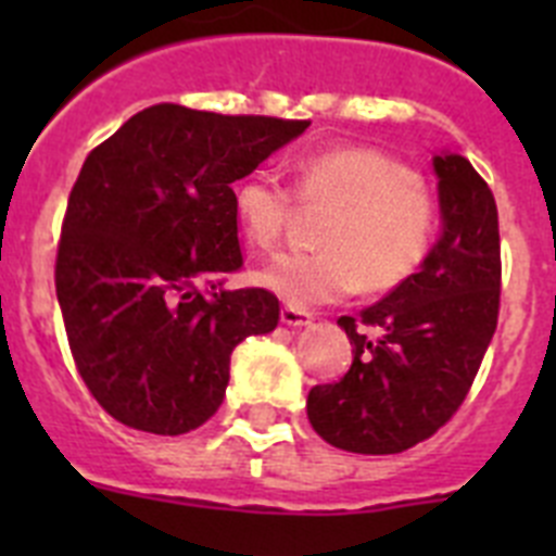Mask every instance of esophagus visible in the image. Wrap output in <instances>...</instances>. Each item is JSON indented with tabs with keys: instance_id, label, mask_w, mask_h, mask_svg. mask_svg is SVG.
I'll use <instances>...</instances> for the list:
<instances>
[{
	"instance_id": "esophagus-1",
	"label": "esophagus",
	"mask_w": 556,
	"mask_h": 556,
	"mask_svg": "<svg viewBox=\"0 0 556 556\" xmlns=\"http://www.w3.org/2000/svg\"><path fill=\"white\" fill-rule=\"evenodd\" d=\"M281 323L283 326H308L312 323V312L306 308H298V306H283L281 308Z\"/></svg>"
}]
</instances>
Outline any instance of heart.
<instances>
[{"mask_svg": "<svg viewBox=\"0 0 556 556\" xmlns=\"http://www.w3.org/2000/svg\"><path fill=\"white\" fill-rule=\"evenodd\" d=\"M294 198L306 208H328L317 225L320 250H292L253 273L289 306L342 301L365 287L390 292L424 267L437 233V200L417 172L384 152L339 147L312 152L294 166L292 189L258 169L233 189L236 225L258 250H273L294 217Z\"/></svg>", "mask_w": 556, "mask_h": 556, "instance_id": "obj_1", "label": "heart"}]
</instances>
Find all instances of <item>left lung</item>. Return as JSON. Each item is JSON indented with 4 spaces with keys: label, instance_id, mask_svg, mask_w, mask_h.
Segmentation results:
<instances>
[{
    "label": "left lung",
    "instance_id": "8db88e82",
    "mask_svg": "<svg viewBox=\"0 0 556 556\" xmlns=\"http://www.w3.org/2000/svg\"><path fill=\"white\" fill-rule=\"evenodd\" d=\"M443 239L420 273L358 317H339L351 370L312 387L308 424L333 448L401 454L468 397L498 326L501 239L490 186L462 155H437Z\"/></svg>",
    "mask_w": 556,
    "mask_h": 556
}]
</instances>
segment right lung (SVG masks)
Instances as JSON below:
<instances>
[{
	"label": "right lung",
	"instance_id": "add662e5",
	"mask_svg": "<svg viewBox=\"0 0 556 556\" xmlns=\"http://www.w3.org/2000/svg\"><path fill=\"white\" fill-rule=\"evenodd\" d=\"M308 125L161 102L88 152L55 292L77 372L113 420L198 429L223 404L233 348L278 326L273 292L223 289L244 264L233 184Z\"/></svg>",
	"mask_w": 556,
	"mask_h": 556
}]
</instances>
